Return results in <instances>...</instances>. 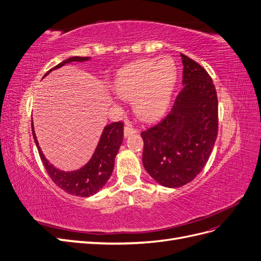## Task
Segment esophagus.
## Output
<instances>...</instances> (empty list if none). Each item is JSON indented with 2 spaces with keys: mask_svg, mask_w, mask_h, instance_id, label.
I'll return each mask as SVG.
<instances>
[{
  "mask_svg": "<svg viewBox=\"0 0 261 261\" xmlns=\"http://www.w3.org/2000/svg\"><path fill=\"white\" fill-rule=\"evenodd\" d=\"M137 133V128L134 127V126L132 125V123L127 122L125 124V127H124V135L125 136H128V135H132V134H135Z\"/></svg>",
  "mask_w": 261,
  "mask_h": 261,
  "instance_id": "esophagus-1",
  "label": "esophagus"
}]
</instances>
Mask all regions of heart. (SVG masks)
Instances as JSON below:
<instances>
[{
  "label": "heart",
  "instance_id": "1",
  "mask_svg": "<svg viewBox=\"0 0 261 261\" xmlns=\"http://www.w3.org/2000/svg\"><path fill=\"white\" fill-rule=\"evenodd\" d=\"M175 80L176 67L172 59L143 60L121 70L115 89L123 99H135L136 113L150 120L165 111Z\"/></svg>",
  "mask_w": 261,
  "mask_h": 261
}]
</instances>
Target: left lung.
<instances>
[{"mask_svg":"<svg viewBox=\"0 0 261 261\" xmlns=\"http://www.w3.org/2000/svg\"><path fill=\"white\" fill-rule=\"evenodd\" d=\"M183 88L172 109L141 132L143 163L158 183L171 188L192 181L206 165L218 135V97L210 75L185 54Z\"/></svg>","mask_w":261,"mask_h":261,"instance_id":"8db88e82","label":"left lung"}]
</instances>
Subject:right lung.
Returning a JSON list of instances; mask_svg holds the SVG:
<instances>
[{
  "label": "right lung",
  "mask_w": 261,
  "mask_h": 261,
  "mask_svg": "<svg viewBox=\"0 0 261 261\" xmlns=\"http://www.w3.org/2000/svg\"><path fill=\"white\" fill-rule=\"evenodd\" d=\"M88 59L89 58L82 57L69 58L51 68L45 75H48L51 70L66 64V63L84 62ZM123 127L124 123L122 121L114 122L106 126L96 149V152L93 153L91 160L81 170L75 172H63L55 169L52 164L46 161L40 147H39L34 130V124L31 122V129H33L35 143L50 178L63 191L80 197H89L98 193L105 186L109 177L111 176L114 168V158L117 154L118 149H120L123 141Z\"/></svg>",
  "instance_id": "right-lung-1"
}]
</instances>
